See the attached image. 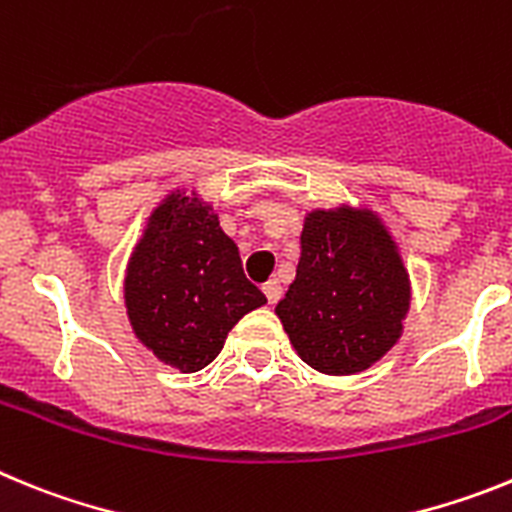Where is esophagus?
Listing matches in <instances>:
<instances>
[{"label": "esophagus", "mask_w": 512, "mask_h": 512, "mask_svg": "<svg viewBox=\"0 0 512 512\" xmlns=\"http://www.w3.org/2000/svg\"><path fill=\"white\" fill-rule=\"evenodd\" d=\"M261 289H264V295H266V300H269V305L279 302V297H282V284H279L277 279H269V282H266Z\"/></svg>", "instance_id": "1"}]
</instances>
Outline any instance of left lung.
<instances>
[{"mask_svg": "<svg viewBox=\"0 0 512 512\" xmlns=\"http://www.w3.org/2000/svg\"><path fill=\"white\" fill-rule=\"evenodd\" d=\"M408 307V271L374 212L305 217L297 277L277 305L305 364L336 377L364 372L395 346Z\"/></svg>", "mask_w": 512, "mask_h": 512, "instance_id": "1", "label": "left lung"}]
</instances>
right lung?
<instances>
[{
    "instance_id": "1",
    "label": "right lung",
    "mask_w": 512,
    "mask_h": 512,
    "mask_svg": "<svg viewBox=\"0 0 512 512\" xmlns=\"http://www.w3.org/2000/svg\"><path fill=\"white\" fill-rule=\"evenodd\" d=\"M264 302L210 205L174 192L153 210L130 256L125 305L135 336L164 364L205 369L230 328Z\"/></svg>"
}]
</instances>
